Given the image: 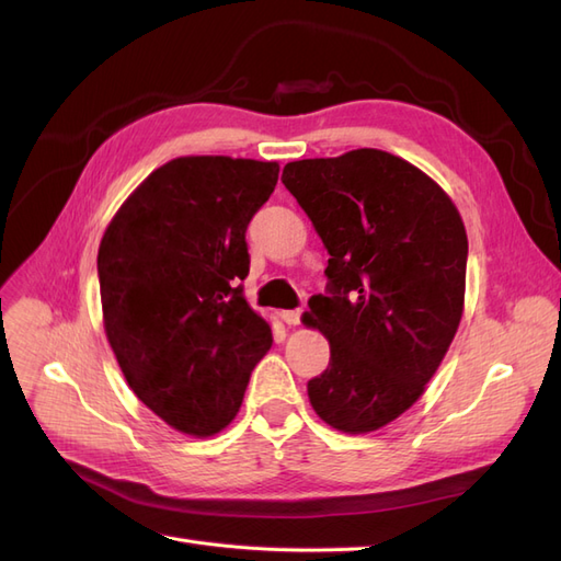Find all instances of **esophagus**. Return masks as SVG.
I'll list each match as a JSON object with an SVG mask.
<instances>
[{"mask_svg": "<svg viewBox=\"0 0 561 561\" xmlns=\"http://www.w3.org/2000/svg\"><path fill=\"white\" fill-rule=\"evenodd\" d=\"M280 318H283V322L285 325H299V320H301V309H287V311H280Z\"/></svg>", "mask_w": 561, "mask_h": 561, "instance_id": "esophagus-1", "label": "esophagus"}]
</instances>
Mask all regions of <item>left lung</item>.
I'll list each match as a JSON object with an SVG mask.
<instances>
[{
  "instance_id": "obj_1",
  "label": "left lung",
  "mask_w": 561,
  "mask_h": 561,
  "mask_svg": "<svg viewBox=\"0 0 561 561\" xmlns=\"http://www.w3.org/2000/svg\"><path fill=\"white\" fill-rule=\"evenodd\" d=\"M280 180L330 252L325 295L307 313L330 339V365L309 400L336 431H377L421 398L461 322V215L428 175L381 149L293 161Z\"/></svg>"
}]
</instances>
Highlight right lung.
<instances>
[{"mask_svg":"<svg viewBox=\"0 0 561 561\" xmlns=\"http://www.w3.org/2000/svg\"><path fill=\"white\" fill-rule=\"evenodd\" d=\"M278 163L182 157L114 215L98 250L110 346L133 393L168 426L208 437L239 412L271 328L243 297L245 231Z\"/></svg>","mask_w":561,"mask_h":561,"instance_id":"right-lung-1","label":"right lung"}]
</instances>
